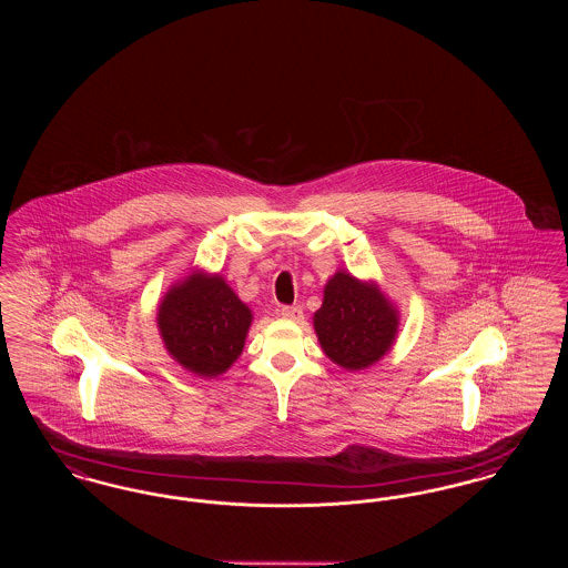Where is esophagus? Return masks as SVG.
Listing matches in <instances>:
<instances>
[{
  "instance_id": "obj_1",
  "label": "esophagus",
  "mask_w": 568,
  "mask_h": 568,
  "mask_svg": "<svg viewBox=\"0 0 568 568\" xmlns=\"http://www.w3.org/2000/svg\"><path fill=\"white\" fill-rule=\"evenodd\" d=\"M281 317L283 320H292V322H300L302 320V308L300 306H283L281 308Z\"/></svg>"
}]
</instances>
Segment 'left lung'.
I'll return each instance as SVG.
<instances>
[{
  "instance_id": "left-lung-1",
  "label": "left lung",
  "mask_w": 568,
  "mask_h": 568,
  "mask_svg": "<svg viewBox=\"0 0 568 568\" xmlns=\"http://www.w3.org/2000/svg\"><path fill=\"white\" fill-rule=\"evenodd\" d=\"M313 325L334 364L345 371H362L392 349L398 334V311L377 283L338 271L325 285L324 304Z\"/></svg>"
}]
</instances>
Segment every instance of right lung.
I'll list each match as a JSON object with an SVG mask.
<instances>
[{
	"instance_id": "add662e5",
	"label": "right lung",
	"mask_w": 568,
	"mask_h": 568,
	"mask_svg": "<svg viewBox=\"0 0 568 568\" xmlns=\"http://www.w3.org/2000/svg\"><path fill=\"white\" fill-rule=\"evenodd\" d=\"M251 322V308L223 276L202 271L174 283L158 308L165 349L197 377H219L239 359Z\"/></svg>"
}]
</instances>
